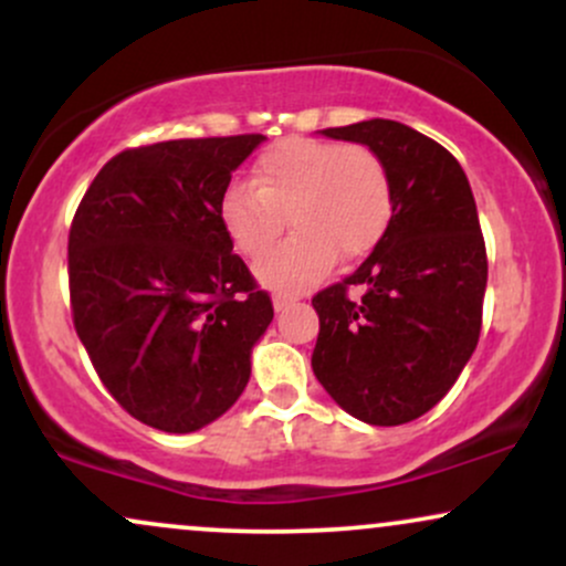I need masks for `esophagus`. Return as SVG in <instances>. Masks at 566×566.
Segmentation results:
<instances>
[{
    "mask_svg": "<svg viewBox=\"0 0 566 566\" xmlns=\"http://www.w3.org/2000/svg\"><path fill=\"white\" fill-rule=\"evenodd\" d=\"M290 303H292L290 295H274V308H276V311H284Z\"/></svg>",
    "mask_w": 566,
    "mask_h": 566,
    "instance_id": "34e87169",
    "label": "esophagus"
}]
</instances>
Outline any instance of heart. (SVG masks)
I'll use <instances>...</instances> for the list:
<instances>
[{"instance_id": "heart-1", "label": "heart", "mask_w": 566, "mask_h": 566, "mask_svg": "<svg viewBox=\"0 0 566 566\" xmlns=\"http://www.w3.org/2000/svg\"><path fill=\"white\" fill-rule=\"evenodd\" d=\"M394 216L386 161L365 143L279 140L220 201V220L239 255L261 261L284 229L295 237L258 265L263 284L301 292L335 265L359 261L380 242Z\"/></svg>"}]
</instances>
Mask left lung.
<instances>
[{"label": "left lung", "mask_w": 566, "mask_h": 566, "mask_svg": "<svg viewBox=\"0 0 566 566\" xmlns=\"http://www.w3.org/2000/svg\"><path fill=\"white\" fill-rule=\"evenodd\" d=\"M365 143L391 175L394 216L354 274L311 297L314 367L324 391L369 426H401L437 407L482 333L486 247L458 159L391 119L327 127Z\"/></svg>", "instance_id": "1"}]
</instances>
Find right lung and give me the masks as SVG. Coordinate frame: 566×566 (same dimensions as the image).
I'll use <instances>...</instances> for the list:
<instances>
[{
    "label": "right lung",
    "mask_w": 566,
    "mask_h": 566,
    "mask_svg": "<svg viewBox=\"0 0 566 566\" xmlns=\"http://www.w3.org/2000/svg\"><path fill=\"white\" fill-rule=\"evenodd\" d=\"M263 140L127 148L103 165L71 220L76 335L119 407L159 431L191 433L220 418L274 319L220 220L231 172Z\"/></svg>",
    "instance_id": "add662e5"
}]
</instances>
